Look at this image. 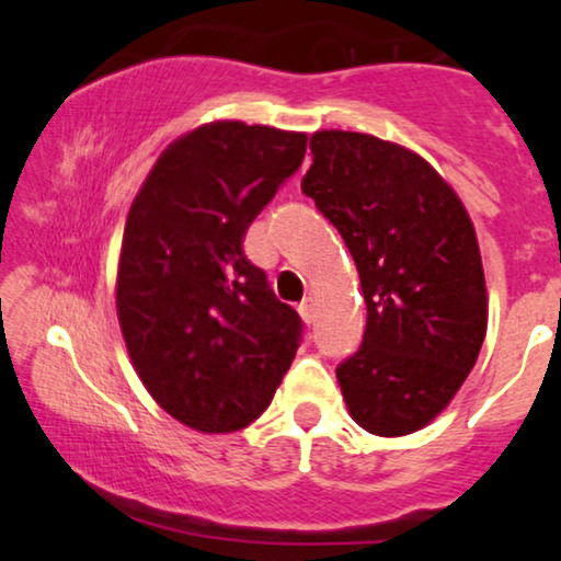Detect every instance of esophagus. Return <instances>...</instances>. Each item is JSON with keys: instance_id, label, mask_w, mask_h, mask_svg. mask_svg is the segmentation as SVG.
Here are the masks:
<instances>
[{"instance_id": "34e87169", "label": "esophagus", "mask_w": 561, "mask_h": 561, "mask_svg": "<svg viewBox=\"0 0 561 561\" xmlns=\"http://www.w3.org/2000/svg\"><path fill=\"white\" fill-rule=\"evenodd\" d=\"M298 313H301L306 324H313V321H317V301H313V298H304V301L298 304Z\"/></svg>"}]
</instances>
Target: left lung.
Here are the masks:
<instances>
[{"instance_id":"8db88e82","label":"left lung","mask_w":561,"mask_h":561,"mask_svg":"<svg viewBox=\"0 0 561 561\" xmlns=\"http://www.w3.org/2000/svg\"><path fill=\"white\" fill-rule=\"evenodd\" d=\"M301 188L340 229L367 304L355 355L336 367L350 416L403 436L439 416L478 363L488 294L462 202L416 152L363 133L311 135Z\"/></svg>"}]
</instances>
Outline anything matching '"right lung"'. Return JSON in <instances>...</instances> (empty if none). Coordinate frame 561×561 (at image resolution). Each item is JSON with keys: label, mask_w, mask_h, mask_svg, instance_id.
Wrapping results in <instances>:
<instances>
[{"label": "right lung", "mask_w": 561, "mask_h": 561, "mask_svg": "<svg viewBox=\"0 0 561 561\" xmlns=\"http://www.w3.org/2000/svg\"><path fill=\"white\" fill-rule=\"evenodd\" d=\"M304 152V133L211 122L168 145L129 206L122 336L148 393L196 432L252 424L296 357L301 317L242 240Z\"/></svg>", "instance_id": "right-lung-1"}]
</instances>
